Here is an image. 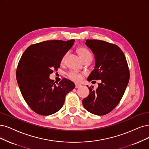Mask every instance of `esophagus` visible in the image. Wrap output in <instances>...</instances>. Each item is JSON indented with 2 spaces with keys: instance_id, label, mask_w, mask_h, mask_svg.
<instances>
[{
  "instance_id": "esophagus-1",
  "label": "esophagus",
  "mask_w": 149,
  "mask_h": 149,
  "mask_svg": "<svg viewBox=\"0 0 149 149\" xmlns=\"http://www.w3.org/2000/svg\"><path fill=\"white\" fill-rule=\"evenodd\" d=\"M81 85L80 84H75V88H79L80 87Z\"/></svg>"
}]
</instances>
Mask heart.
Listing matches in <instances>:
<instances>
[{"mask_svg": "<svg viewBox=\"0 0 149 149\" xmlns=\"http://www.w3.org/2000/svg\"><path fill=\"white\" fill-rule=\"evenodd\" d=\"M77 52L79 54L80 58L83 61L88 58H90L92 59V54L89 50H88L86 48H79L77 49ZM68 55V53H65L63 56L61 60V63L62 64L64 63ZM68 75L69 79L75 81H80V80H81L82 78H83V73L78 72H75V71H70V72L68 73Z\"/></svg>", "mask_w": 149, "mask_h": 149, "instance_id": "1", "label": "heart"}]
</instances>
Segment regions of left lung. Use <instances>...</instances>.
<instances>
[{
    "label": "left lung",
    "instance_id": "1",
    "mask_svg": "<svg viewBox=\"0 0 149 149\" xmlns=\"http://www.w3.org/2000/svg\"><path fill=\"white\" fill-rule=\"evenodd\" d=\"M95 58V66L88 81L101 80L97 88H89L90 95L82 101L89 112L104 115L117 106L130 80V71L125 54L117 45L100 40H86Z\"/></svg>",
    "mask_w": 149,
    "mask_h": 149
}]
</instances>
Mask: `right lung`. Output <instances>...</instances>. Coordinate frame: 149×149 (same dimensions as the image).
<instances>
[{"label":"right lung","instance_id":"1","mask_svg":"<svg viewBox=\"0 0 149 149\" xmlns=\"http://www.w3.org/2000/svg\"><path fill=\"white\" fill-rule=\"evenodd\" d=\"M75 40L44 41L27 48L19 60L16 80L24 100L30 108L41 115H49L62 108L65 97L74 89V82L63 79L55 85L49 79L53 70L59 68L63 55Z\"/></svg>","mask_w":149,"mask_h":149}]
</instances>
